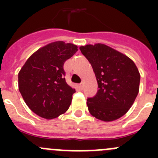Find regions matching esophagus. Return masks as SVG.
<instances>
[{
  "mask_svg": "<svg viewBox=\"0 0 158 158\" xmlns=\"http://www.w3.org/2000/svg\"><path fill=\"white\" fill-rule=\"evenodd\" d=\"M78 89H80V90H82V89H83V85H81V84L79 85H78Z\"/></svg>",
  "mask_w": 158,
  "mask_h": 158,
  "instance_id": "esophagus-1",
  "label": "esophagus"
}]
</instances>
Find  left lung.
Here are the masks:
<instances>
[{"mask_svg": "<svg viewBox=\"0 0 158 158\" xmlns=\"http://www.w3.org/2000/svg\"><path fill=\"white\" fill-rule=\"evenodd\" d=\"M95 73L98 91L88 98L93 116L104 122L118 119L131 108L139 91L140 73L127 55L102 43L80 47Z\"/></svg>", "mask_w": 158, "mask_h": 158, "instance_id": "8db88e82", "label": "left lung"}]
</instances>
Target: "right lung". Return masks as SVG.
<instances>
[{
  "label": "right lung",
  "instance_id": "obj_1",
  "mask_svg": "<svg viewBox=\"0 0 158 158\" xmlns=\"http://www.w3.org/2000/svg\"><path fill=\"white\" fill-rule=\"evenodd\" d=\"M77 51L72 43H49L31 54L19 72V93L39 116L51 119L69 109L76 91L65 81L63 65Z\"/></svg>",
  "mask_w": 158,
  "mask_h": 158
}]
</instances>
